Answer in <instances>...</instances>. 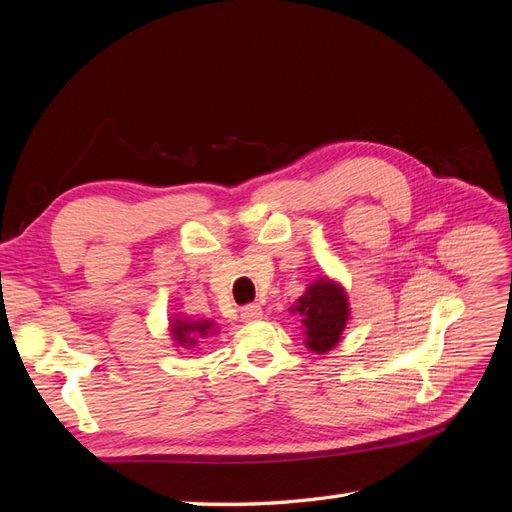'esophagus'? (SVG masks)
<instances>
[{
    "label": "esophagus",
    "mask_w": 512,
    "mask_h": 512,
    "mask_svg": "<svg viewBox=\"0 0 512 512\" xmlns=\"http://www.w3.org/2000/svg\"><path fill=\"white\" fill-rule=\"evenodd\" d=\"M241 318H243V322L260 320L262 318V307L258 303H250V305L241 307Z\"/></svg>",
    "instance_id": "esophagus-1"
}]
</instances>
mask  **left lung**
Here are the masks:
<instances>
[{
  "instance_id": "obj_1",
  "label": "left lung",
  "mask_w": 512,
  "mask_h": 512,
  "mask_svg": "<svg viewBox=\"0 0 512 512\" xmlns=\"http://www.w3.org/2000/svg\"><path fill=\"white\" fill-rule=\"evenodd\" d=\"M290 314L301 316L307 350L327 354L333 350L350 320V303L344 286L327 275L312 282L290 307Z\"/></svg>"
}]
</instances>
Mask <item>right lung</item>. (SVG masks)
I'll use <instances>...</instances> for the list:
<instances>
[{
	"instance_id": "obj_1",
	"label": "right lung",
	"mask_w": 512,
	"mask_h": 512,
	"mask_svg": "<svg viewBox=\"0 0 512 512\" xmlns=\"http://www.w3.org/2000/svg\"><path fill=\"white\" fill-rule=\"evenodd\" d=\"M170 337L175 339L177 348H196L200 339H207L211 335H218V327H215L213 320H192V318H173L170 322Z\"/></svg>"
}]
</instances>
